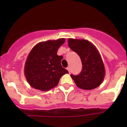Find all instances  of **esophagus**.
<instances>
[{
  "mask_svg": "<svg viewBox=\"0 0 127 127\" xmlns=\"http://www.w3.org/2000/svg\"><path fill=\"white\" fill-rule=\"evenodd\" d=\"M67 70L68 71L69 73H70V67H67Z\"/></svg>",
  "mask_w": 127,
  "mask_h": 127,
  "instance_id": "esophagus-1",
  "label": "esophagus"
}]
</instances>
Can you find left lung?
I'll return each instance as SVG.
<instances>
[{"mask_svg":"<svg viewBox=\"0 0 127 127\" xmlns=\"http://www.w3.org/2000/svg\"><path fill=\"white\" fill-rule=\"evenodd\" d=\"M68 45L80 56L83 66L79 75H71L77 86L84 90H92L99 87L104 78L105 68L98 49L85 39H69Z\"/></svg>","mask_w":127,"mask_h":127,"instance_id":"left-lung-1","label":"left lung"}]
</instances>
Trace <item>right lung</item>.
Here are the masks:
<instances>
[{"instance_id": "obj_1", "label": "right lung", "mask_w": 127, "mask_h": 127, "mask_svg": "<svg viewBox=\"0 0 127 127\" xmlns=\"http://www.w3.org/2000/svg\"><path fill=\"white\" fill-rule=\"evenodd\" d=\"M64 42V38L50 40L32 48L24 65V75L32 87L47 92L57 86L62 75L68 74L61 64L63 56L57 55Z\"/></svg>"}]
</instances>
